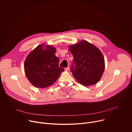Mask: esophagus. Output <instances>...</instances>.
<instances>
[{"instance_id": "obj_1", "label": "esophagus", "mask_w": 132, "mask_h": 132, "mask_svg": "<svg viewBox=\"0 0 132 132\" xmlns=\"http://www.w3.org/2000/svg\"><path fill=\"white\" fill-rule=\"evenodd\" d=\"M69 67H67V68H65V70H66V71H69Z\"/></svg>"}]
</instances>
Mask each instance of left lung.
<instances>
[{
  "instance_id": "obj_1",
  "label": "left lung",
  "mask_w": 132,
  "mask_h": 132,
  "mask_svg": "<svg viewBox=\"0 0 132 132\" xmlns=\"http://www.w3.org/2000/svg\"><path fill=\"white\" fill-rule=\"evenodd\" d=\"M75 66L71 71L75 78L81 85L89 86L96 84L105 69L104 58L101 51L86 40L68 46Z\"/></svg>"
}]
</instances>
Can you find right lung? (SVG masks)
Here are the masks:
<instances>
[{"label": "right lung", "instance_id": "1", "mask_svg": "<svg viewBox=\"0 0 132 132\" xmlns=\"http://www.w3.org/2000/svg\"><path fill=\"white\" fill-rule=\"evenodd\" d=\"M54 46L41 44L27 56L24 64L26 76L34 87L45 88L53 85L59 78L64 68L59 67Z\"/></svg>", "mask_w": 132, "mask_h": 132}]
</instances>
